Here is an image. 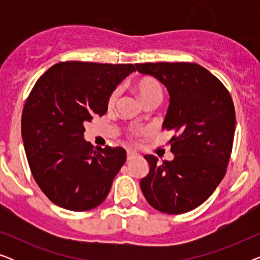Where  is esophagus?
Listing matches in <instances>:
<instances>
[{
	"instance_id": "1",
	"label": "esophagus",
	"mask_w": 260,
	"mask_h": 260,
	"mask_svg": "<svg viewBox=\"0 0 260 260\" xmlns=\"http://www.w3.org/2000/svg\"><path fill=\"white\" fill-rule=\"evenodd\" d=\"M137 156H138V154H136V152H135V151L127 150V152H126V159H127V161H131V159L136 158Z\"/></svg>"
}]
</instances>
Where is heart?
<instances>
[{"mask_svg": "<svg viewBox=\"0 0 260 260\" xmlns=\"http://www.w3.org/2000/svg\"><path fill=\"white\" fill-rule=\"evenodd\" d=\"M135 91L137 92L138 97L141 98V101L144 103L145 105L149 104L151 102H159L161 103L163 98V88L162 85L158 83L157 80L150 77H144L138 79L134 85ZM117 98H118V90H115L111 92V94L108 98V106L112 108L116 104ZM138 134V130L131 129L129 131V136L135 137Z\"/></svg>", "mask_w": 260, "mask_h": 260, "instance_id": "obj_1", "label": "heart"}]
</instances>
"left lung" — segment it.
I'll use <instances>...</instances> for the list:
<instances>
[{"label":"left lung","mask_w":260,"mask_h":260,"mask_svg":"<svg viewBox=\"0 0 260 260\" xmlns=\"http://www.w3.org/2000/svg\"><path fill=\"white\" fill-rule=\"evenodd\" d=\"M142 74L161 81L170 94L162 129L173 130V161L145 155L149 174L141 189L149 205L167 214H182L211 197L226 174L236 131L230 92L194 62L136 63Z\"/></svg>","instance_id":"left-lung-1"}]
</instances>
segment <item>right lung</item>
I'll return each instance as SVG.
<instances>
[{
  "label": "right lung",
  "mask_w": 260,
  "mask_h": 260,
  "mask_svg": "<svg viewBox=\"0 0 260 260\" xmlns=\"http://www.w3.org/2000/svg\"><path fill=\"white\" fill-rule=\"evenodd\" d=\"M133 63L62 61L39 78L24 103L21 134L31 175L53 204L74 212L97 207L125 163L123 148L84 140V124L108 110V98Z\"/></svg>",
  "instance_id": "add662e5"
}]
</instances>
